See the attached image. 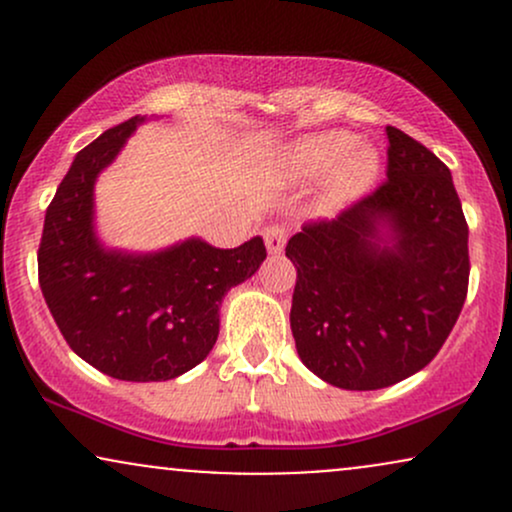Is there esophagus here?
<instances>
[{
    "mask_svg": "<svg viewBox=\"0 0 512 512\" xmlns=\"http://www.w3.org/2000/svg\"><path fill=\"white\" fill-rule=\"evenodd\" d=\"M264 245H267L269 255H281L286 245V228L279 226V223L264 228Z\"/></svg>",
    "mask_w": 512,
    "mask_h": 512,
    "instance_id": "esophagus-1",
    "label": "esophagus"
}]
</instances>
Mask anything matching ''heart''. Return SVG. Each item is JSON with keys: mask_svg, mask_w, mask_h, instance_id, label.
Wrapping results in <instances>:
<instances>
[{"mask_svg": "<svg viewBox=\"0 0 512 512\" xmlns=\"http://www.w3.org/2000/svg\"><path fill=\"white\" fill-rule=\"evenodd\" d=\"M281 173L289 180L308 182L330 173L322 209L337 211L363 197L383 170V158L378 149L361 144L354 132L346 129H327L298 137L279 156Z\"/></svg>", "mask_w": 512, "mask_h": 512, "instance_id": "1", "label": "heart"}]
</instances>
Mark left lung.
<instances>
[{
    "instance_id": "left-lung-1",
    "label": "left lung",
    "mask_w": 512,
    "mask_h": 512,
    "mask_svg": "<svg viewBox=\"0 0 512 512\" xmlns=\"http://www.w3.org/2000/svg\"><path fill=\"white\" fill-rule=\"evenodd\" d=\"M385 134V185L286 245L298 356L342 390H380L426 368L467 298L469 228L450 170L402 129Z\"/></svg>"
}]
</instances>
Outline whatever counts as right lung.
I'll return each mask as SVG.
<instances>
[{
	"instance_id": "add662e5",
	"label": "right lung",
	"mask_w": 512,
	"mask_h": 512,
	"mask_svg": "<svg viewBox=\"0 0 512 512\" xmlns=\"http://www.w3.org/2000/svg\"><path fill=\"white\" fill-rule=\"evenodd\" d=\"M144 122L132 117L76 154L45 211L38 279L76 356L110 378L161 383L209 356L223 296L260 269L267 250L260 236L231 250L202 238L156 252L101 243L96 180Z\"/></svg>"
}]
</instances>
